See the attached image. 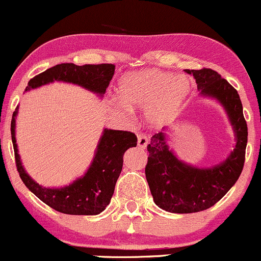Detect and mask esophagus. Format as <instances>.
<instances>
[{"mask_svg": "<svg viewBox=\"0 0 261 261\" xmlns=\"http://www.w3.org/2000/svg\"><path fill=\"white\" fill-rule=\"evenodd\" d=\"M149 140L147 136H145V135H139L137 136V145H139L140 148H146L147 147Z\"/></svg>", "mask_w": 261, "mask_h": 261, "instance_id": "34e87169", "label": "esophagus"}]
</instances>
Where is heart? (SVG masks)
Instances as JSON below:
<instances>
[{"instance_id": "heart-1", "label": "heart", "mask_w": 261, "mask_h": 261, "mask_svg": "<svg viewBox=\"0 0 261 261\" xmlns=\"http://www.w3.org/2000/svg\"><path fill=\"white\" fill-rule=\"evenodd\" d=\"M193 92V83L185 76L167 71L146 68L121 77L118 94L121 101H114L116 113L128 108L143 110V120L149 127L161 128L172 124L180 115Z\"/></svg>"}]
</instances>
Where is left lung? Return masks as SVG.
<instances>
[{"mask_svg": "<svg viewBox=\"0 0 261 261\" xmlns=\"http://www.w3.org/2000/svg\"><path fill=\"white\" fill-rule=\"evenodd\" d=\"M193 74L201 97L217 100L226 112L236 136V145L226 160L210 168L185 163L168 145L164 127L147 146L146 179L154 203L173 214H193L207 210L228 193L243 170L248 127L238 92L210 68L185 70Z\"/></svg>", "mask_w": 261, "mask_h": 261, "instance_id": "obj_1", "label": "left lung"}]
</instances>
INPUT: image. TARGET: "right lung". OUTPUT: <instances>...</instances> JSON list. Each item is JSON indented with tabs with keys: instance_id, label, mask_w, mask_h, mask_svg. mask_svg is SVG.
Instances as JSON below:
<instances>
[{
	"instance_id": "1",
	"label": "right lung",
	"mask_w": 261,
	"mask_h": 261,
	"mask_svg": "<svg viewBox=\"0 0 261 261\" xmlns=\"http://www.w3.org/2000/svg\"><path fill=\"white\" fill-rule=\"evenodd\" d=\"M114 71L115 66L112 64L56 65L29 81L25 92L53 82H66L82 87L101 98L113 79ZM17 114L18 107L12 116L11 135L17 170L25 187L47 206L62 214L93 216L104 211L112 200L116 180L121 173L124 153L137 145L135 134L104 128L91 166L85 174L65 187L45 188L29 176L20 161L16 140Z\"/></svg>"
}]
</instances>
